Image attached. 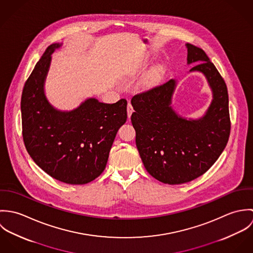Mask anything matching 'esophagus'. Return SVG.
<instances>
[{
    "mask_svg": "<svg viewBox=\"0 0 253 253\" xmlns=\"http://www.w3.org/2000/svg\"><path fill=\"white\" fill-rule=\"evenodd\" d=\"M126 110H127V117H128V118H130L131 114L133 113V107H132V105H131V103H130V102H128Z\"/></svg>",
    "mask_w": 253,
    "mask_h": 253,
    "instance_id": "obj_1",
    "label": "esophagus"
}]
</instances>
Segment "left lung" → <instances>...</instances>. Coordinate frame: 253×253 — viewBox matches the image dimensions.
<instances>
[{"label":"left lung","instance_id":"8db88e82","mask_svg":"<svg viewBox=\"0 0 253 253\" xmlns=\"http://www.w3.org/2000/svg\"><path fill=\"white\" fill-rule=\"evenodd\" d=\"M191 71L204 73L212 88L213 100L205 117L187 121L169 106L175 81L135 94L131 124L146 170L166 184H182L206 173L225 149L231 131L229 97L224 79L207 53L187 43Z\"/></svg>","mask_w":253,"mask_h":253}]
</instances>
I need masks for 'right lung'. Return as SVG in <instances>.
I'll use <instances>...</instances> for the list:
<instances>
[{"instance_id":"add662e5","label":"right lung","mask_w":253,"mask_h":253,"mask_svg":"<svg viewBox=\"0 0 253 253\" xmlns=\"http://www.w3.org/2000/svg\"><path fill=\"white\" fill-rule=\"evenodd\" d=\"M50 44L27 79L21 96L22 136L30 157L48 175L81 185L97 178L105 169L118 129L127 118L126 99L101 103L94 98L71 112L52 108L43 93Z\"/></svg>"}]
</instances>
